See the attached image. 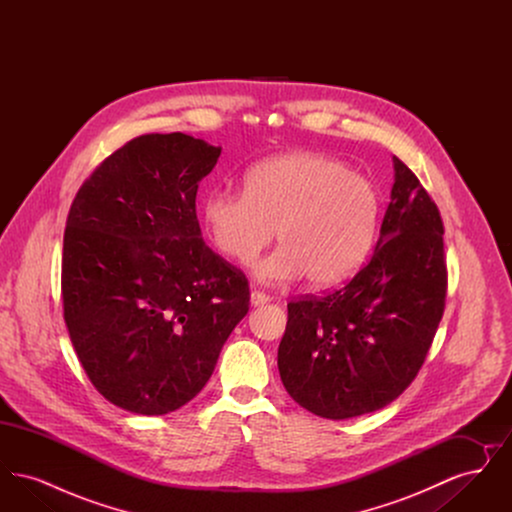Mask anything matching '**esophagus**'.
I'll list each match as a JSON object with an SVG mask.
<instances>
[{
    "instance_id": "1",
    "label": "esophagus",
    "mask_w": 512,
    "mask_h": 512,
    "mask_svg": "<svg viewBox=\"0 0 512 512\" xmlns=\"http://www.w3.org/2000/svg\"><path fill=\"white\" fill-rule=\"evenodd\" d=\"M272 297L265 292H259V290H253L251 292V305H255V307H259V305H265L268 303Z\"/></svg>"
}]
</instances>
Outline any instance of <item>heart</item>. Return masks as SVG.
<instances>
[{"mask_svg":"<svg viewBox=\"0 0 512 512\" xmlns=\"http://www.w3.org/2000/svg\"><path fill=\"white\" fill-rule=\"evenodd\" d=\"M380 213L382 199L368 178L309 151L259 161L245 172L244 192L215 188L203 199L211 242L238 265H251L276 230L282 245L255 268L267 284L347 280L372 251Z\"/></svg>","mask_w":512,"mask_h":512,"instance_id":"1","label":"heart"}]
</instances>
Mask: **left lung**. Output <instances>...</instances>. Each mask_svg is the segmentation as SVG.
<instances>
[{
  "mask_svg": "<svg viewBox=\"0 0 512 512\" xmlns=\"http://www.w3.org/2000/svg\"><path fill=\"white\" fill-rule=\"evenodd\" d=\"M380 240L341 288L288 303L278 347L284 388L303 409L343 420L386 407L411 386L447 295L438 205L401 159Z\"/></svg>",
  "mask_w": 512,
  "mask_h": 512,
  "instance_id": "1",
  "label": "left lung"
}]
</instances>
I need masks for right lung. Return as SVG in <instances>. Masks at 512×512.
<instances>
[{"mask_svg": "<svg viewBox=\"0 0 512 512\" xmlns=\"http://www.w3.org/2000/svg\"><path fill=\"white\" fill-rule=\"evenodd\" d=\"M219 155L182 132L138 136L71 205L63 317L90 382L124 411L167 414L192 401L249 311L244 272L203 242L195 215Z\"/></svg>", "mask_w": 512, "mask_h": 512, "instance_id": "add662e5", "label": "right lung"}]
</instances>
